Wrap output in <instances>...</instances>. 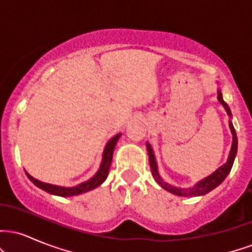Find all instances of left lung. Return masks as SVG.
Wrapping results in <instances>:
<instances>
[{
    "label": "left lung",
    "instance_id": "8db88e82",
    "mask_svg": "<svg viewBox=\"0 0 252 252\" xmlns=\"http://www.w3.org/2000/svg\"><path fill=\"white\" fill-rule=\"evenodd\" d=\"M218 100H219V103L224 106L225 110H226L228 116L232 117V115H231V110H230V108H228L227 104L224 102V99H222L221 91L219 89H218ZM228 126H230L231 134H232V146H231V150H230V154H228V158H227L226 163L222 164V166L219 167V168L217 169L215 173H212V174L207 176V178L202 179L201 181L196 182L194 186L189 187V189H180V187H175V186H173V185H169L168 182L162 180V178H161L160 174H158V164H156L154 152H153L150 144L147 142V150H148V155H149L150 168H152V174H153V176H154L155 181L158 182V184L160 185L163 189L168 190V192L173 193V194H175V195H179V196L204 195V194H206V193L211 192L212 189H215L217 186H219V185H220L221 182L225 180V178H226L228 173H230V170L233 166V161H235L236 154H237L238 140H237L236 130H235V128H233V124L231 121L228 122Z\"/></svg>",
    "mask_w": 252,
    "mask_h": 252
}]
</instances>
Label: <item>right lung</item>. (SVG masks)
Segmentation results:
<instances>
[{"instance_id":"obj_1","label":"right lung","mask_w":252,"mask_h":252,"mask_svg":"<svg viewBox=\"0 0 252 252\" xmlns=\"http://www.w3.org/2000/svg\"><path fill=\"white\" fill-rule=\"evenodd\" d=\"M121 137V134L115 135L111 140L106 143L105 148H104L103 152V158H102V163H100L99 169L97 170V173L92 176L91 179L89 180L82 182V184L77 185V186L73 187H62V186H57V185H51V184H46V182L39 181L37 179H34L33 176L28 174L26 172V175L28 176V179L33 182L35 186L39 187L45 190V192L51 193V194L54 195H59V196H73V195H78L82 194V193L89 192V190L96 189V187L102 185L104 181H105L106 176L109 174V169L110 166H111V161H112V155H114V149L116 147V143L118 141V138Z\"/></svg>"}]
</instances>
